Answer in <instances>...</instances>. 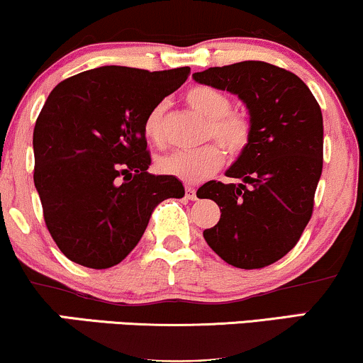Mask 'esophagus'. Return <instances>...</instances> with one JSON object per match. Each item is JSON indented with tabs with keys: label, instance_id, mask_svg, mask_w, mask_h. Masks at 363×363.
I'll return each mask as SVG.
<instances>
[{
	"label": "esophagus",
	"instance_id": "obj_1",
	"mask_svg": "<svg viewBox=\"0 0 363 363\" xmlns=\"http://www.w3.org/2000/svg\"><path fill=\"white\" fill-rule=\"evenodd\" d=\"M186 198L191 199V201L196 199V189H194V187L186 186Z\"/></svg>",
	"mask_w": 363,
	"mask_h": 363
}]
</instances>
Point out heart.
<instances>
[{"label": "heart", "mask_w": 363, "mask_h": 363, "mask_svg": "<svg viewBox=\"0 0 363 363\" xmlns=\"http://www.w3.org/2000/svg\"><path fill=\"white\" fill-rule=\"evenodd\" d=\"M186 103L208 120L206 133L216 138L231 154H238L250 140V125L243 116L230 113L231 101L225 93L211 86L191 87L184 96ZM165 104L159 103L148 111L143 121V133L155 145L164 143ZM225 162L223 150L215 143L194 148L176 150L159 160V170L184 182H199L216 172Z\"/></svg>", "instance_id": "b5f03b06"}]
</instances>
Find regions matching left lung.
Masks as SVG:
<instances>
[{"label": "left lung", "mask_w": 363, "mask_h": 363, "mask_svg": "<svg viewBox=\"0 0 363 363\" xmlns=\"http://www.w3.org/2000/svg\"><path fill=\"white\" fill-rule=\"evenodd\" d=\"M193 79L238 96L250 120V140L226 170L242 182L198 189L221 211L204 240L233 267H265L294 248L311 220L323 170L321 108L296 74L260 60L209 67Z\"/></svg>", "instance_id": "left-lung-1"}]
</instances>
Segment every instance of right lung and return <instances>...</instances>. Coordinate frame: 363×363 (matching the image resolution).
Listing matches in <instances>:
<instances>
[{"mask_svg":"<svg viewBox=\"0 0 363 363\" xmlns=\"http://www.w3.org/2000/svg\"><path fill=\"white\" fill-rule=\"evenodd\" d=\"M189 72L103 65L52 89L33 128V182L69 260L89 269L120 264L157 204L184 196L177 177L147 172L143 121Z\"/></svg>","mask_w":363,"mask_h":363,"instance_id":"1","label":"right lung"}]
</instances>
